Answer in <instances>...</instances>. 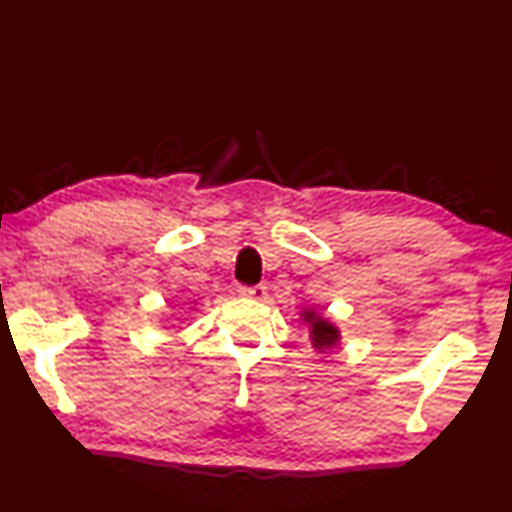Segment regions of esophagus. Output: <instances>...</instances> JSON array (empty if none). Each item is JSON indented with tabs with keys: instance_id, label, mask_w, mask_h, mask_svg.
I'll return each mask as SVG.
<instances>
[{
	"instance_id": "34e87169",
	"label": "esophagus",
	"mask_w": 512,
	"mask_h": 512,
	"mask_svg": "<svg viewBox=\"0 0 512 512\" xmlns=\"http://www.w3.org/2000/svg\"><path fill=\"white\" fill-rule=\"evenodd\" d=\"M239 293L243 297H252V299H258V302H265V299L269 297L267 293V286L265 284H256V286H241Z\"/></svg>"
}]
</instances>
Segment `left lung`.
Returning <instances> with one entry per match:
<instances>
[{
    "instance_id": "8db88e82",
    "label": "left lung",
    "mask_w": 512,
    "mask_h": 512,
    "mask_svg": "<svg viewBox=\"0 0 512 512\" xmlns=\"http://www.w3.org/2000/svg\"><path fill=\"white\" fill-rule=\"evenodd\" d=\"M302 319L308 323L310 330V341H313V347L319 352H326L330 347H334L336 343L341 341V330L334 326L332 321H328L326 317H321L317 310L306 308L302 313Z\"/></svg>"
}]
</instances>
